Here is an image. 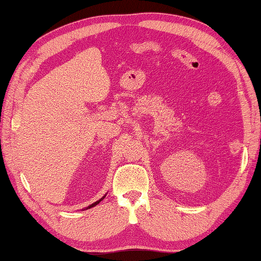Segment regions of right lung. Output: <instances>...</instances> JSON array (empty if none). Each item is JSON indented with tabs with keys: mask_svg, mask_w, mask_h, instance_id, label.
<instances>
[{
	"mask_svg": "<svg viewBox=\"0 0 261 261\" xmlns=\"http://www.w3.org/2000/svg\"><path fill=\"white\" fill-rule=\"evenodd\" d=\"M105 196H106V194L102 196V198H101L100 200H97V201H95V202H94V203H92V205H89L88 207H86V210H89V208H92V207H94V206H96L97 205V203H99L100 201H102V200L105 199Z\"/></svg>",
	"mask_w": 261,
	"mask_h": 261,
	"instance_id": "right-lung-1",
	"label": "right lung"
}]
</instances>
